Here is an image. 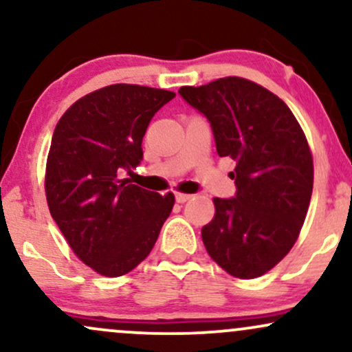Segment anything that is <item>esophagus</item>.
Returning <instances> with one entry per match:
<instances>
[{"label": "esophagus", "mask_w": 352, "mask_h": 352, "mask_svg": "<svg viewBox=\"0 0 352 352\" xmlns=\"http://www.w3.org/2000/svg\"><path fill=\"white\" fill-rule=\"evenodd\" d=\"M192 199V195L190 193H182V192H175V200L179 201V204H185V201Z\"/></svg>", "instance_id": "1"}]
</instances>
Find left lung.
Returning a JSON list of instances; mask_svg holds the SVG:
<instances>
[{
    "mask_svg": "<svg viewBox=\"0 0 352 352\" xmlns=\"http://www.w3.org/2000/svg\"><path fill=\"white\" fill-rule=\"evenodd\" d=\"M180 96L212 125L217 152L236 162V195L213 199L201 228L213 261L252 280L276 266L300 236L313 193V155L300 122L283 100L253 80L228 76Z\"/></svg>",
    "mask_w": 352,
    "mask_h": 352,
    "instance_id": "8db88e82",
    "label": "left lung"
}]
</instances>
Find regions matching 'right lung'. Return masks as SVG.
Segmentation results:
<instances>
[{"mask_svg": "<svg viewBox=\"0 0 352 352\" xmlns=\"http://www.w3.org/2000/svg\"><path fill=\"white\" fill-rule=\"evenodd\" d=\"M175 92L112 84L76 100L52 134L47 207L76 256L107 278L132 272L152 252L175 197L119 179L142 160L152 117Z\"/></svg>", "mask_w": 352, "mask_h": 352, "instance_id": "1", "label": "right lung"}]
</instances>
